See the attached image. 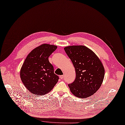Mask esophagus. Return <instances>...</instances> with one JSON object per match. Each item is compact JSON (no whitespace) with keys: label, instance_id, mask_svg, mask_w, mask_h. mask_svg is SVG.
<instances>
[{"label":"esophagus","instance_id":"34e87169","mask_svg":"<svg viewBox=\"0 0 125 125\" xmlns=\"http://www.w3.org/2000/svg\"><path fill=\"white\" fill-rule=\"evenodd\" d=\"M60 78L61 79H63L64 78V75H61V76H60Z\"/></svg>","mask_w":125,"mask_h":125}]
</instances>
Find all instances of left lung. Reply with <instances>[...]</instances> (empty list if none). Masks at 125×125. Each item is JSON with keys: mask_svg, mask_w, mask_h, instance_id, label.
Returning a JSON list of instances; mask_svg holds the SVG:
<instances>
[{"mask_svg": "<svg viewBox=\"0 0 125 125\" xmlns=\"http://www.w3.org/2000/svg\"><path fill=\"white\" fill-rule=\"evenodd\" d=\"M75 68L76 78L68 84L75 96L85 98L93 95L102 84L104 69L93 52L84 46H70L64 48Z\"/></svg>", "mask_w": 125, "mask_h": 125, "instance_id": "obj_1", "label": "left lung"}]
</instances>
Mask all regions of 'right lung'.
<instances>
[{
	"mask_svg": "<svg viewBox=\"0 0 125 125\" xmlns=\"http://www.w3.org/2000/svg\"><path fill=\"white\" fill-rule=\"evenodd\" d=\"M57 48L56 46L44 44L32 50L21 68V80L31 93L43 95L52 91L59 79L54 73L48 58Z\"/></svg>",
	"mask_w": 125,
	"mask_h": 125,
	"instance_id": "obj_1",
	"label": "right lung"
}]
</instances>
